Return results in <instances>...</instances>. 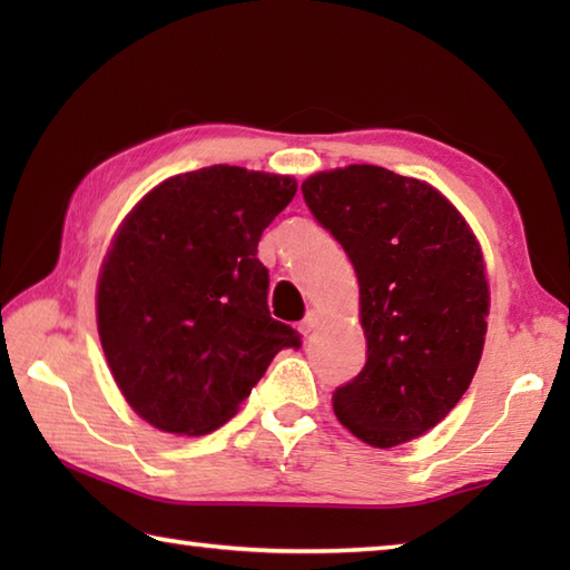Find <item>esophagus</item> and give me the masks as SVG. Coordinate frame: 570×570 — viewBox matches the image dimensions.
Segmentation results:
<instances>
[{
	"label": "esophagus",
	"mask_w": 570,
	"mask_h": 570,
	"mask_svg": "<svg viewBox=\"0 0 570 570\" xmlns=\"http://www.w3.org/2000/svg\"><path fill=\"white\" fill-rule=\"evenodd\" d=\"M318 323H321V316H318V313H316V311H308V313H306V318L298 323V331L304 333V335H308V333H313V331L318 328Z\"/></svg>",
	"instance_id": "1"
}]
</instances>
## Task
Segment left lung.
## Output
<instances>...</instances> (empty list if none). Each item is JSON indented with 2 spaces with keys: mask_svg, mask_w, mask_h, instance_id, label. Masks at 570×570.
<instances>
[{
  "mask_svg": "<svg viewBox=\"0 0 570 570\" xmlns=\"http://www.w3.org/2000/svg\"><path fill=\"white\" fill-rule=\"evenodd\" d=\"M301 193L360 284L367 362L335 390V416L374 448L419 439L480 365L490 288L478 239L433 186L382 166L313 174Z\"/></svg>",
  "mask_w": 570,
  "mask_h": 570,
  "instance_id": "left-lung-1",
  "label": "left lung"
}]
</instances>
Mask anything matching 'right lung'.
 Wrapping results in <instances>:
<instances>
[{"label": "right lung", "mask_w": 570, "mask_h": 570, "mask_svg": "<svg viewBox=\"0 0 570 570\" xmlns=\"http://www.w3.org/2000/svg\"><path fill=\"white\" fill-rule=\"evenodd\" d=\"M292 176L208 166L147 193L98 278V333L127 404L151 426L210 433L301 335L266 306L259 237L296 196Z\"/></svg>", "instance_id": "right-lung-1"}]
</instances>
